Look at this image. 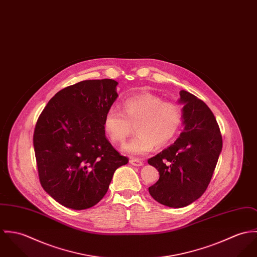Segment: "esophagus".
<instances>
[{"mask_svg":"<svg viewBox=\"0 0 257 257\" xmlns=\"http://www.w3.org/2000/svg\"><path fill=\"white\" fill-rule=\"evenodd\" d=\"M130 164L132 166H134V167H142L143 165H144L143 161H141L140 159H131L130 160Z\"/></svg>","mask_w":257,"mask_h":257,"instance_id":"34e87169","label":"esophagus"}]
</instances>
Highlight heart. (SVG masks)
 Returning <instances> with one entry per match:
<instances>
[{
    "label": "heart",
    "mask_w": 257,
    "mask_h": 257,
    "mask_svg": "<svg viewBox=\"0 0 257 257\" xmlns=\"http://www.w3.org/2000/svg\"><path fill=\"white\" fill-rule=\"evenodd\" d=\"M183 117V108L178 102L145 92L126 98L122 102V112L109 108L102 125L107 137L115 144L124 142L136 126L138 135L122 150L129 155L141 156L153 151L156 145L164 147L171 142L182 125Z\"/></svg>",
    "instance_id": "obj_1"
}]
</instances>
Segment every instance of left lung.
Listing matches in <instances>:
<instances>
[{"instance_id":"obj_1","label":"left lung","mask_w":257,"mask_h":257,"mask_svg":"<svg viewBox=\"0 0 257 257\" xmlns=\"http://www.w3.org/2000/svg\"><path fill=\"white\" fill-rule=\"evenodd\" d=\"M179 94V102L184 103V129L174 144L148 160L160 172L149 192L171 208L185 207L202 196L223 147L219 125L207 104L186 90Z\"/></svg>"}]
</instances>
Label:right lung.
<instances>
[{
	"mask_svg": "<svg viewBox=\"0 0 257 257\" xmlns=\"http://www.w3.org/2000/svg\"><path fill=\"white\" fill-rule=\"evenodd\" d=\"M111 79L67 86L39 115L33 146L39 181L61 205L84 210L108 190L114 171L128 163L105 137L103 118L118 94Z\"/></svg>",
	"mask_w": 257,
	"mask_h": 257,
	"instance_id": "right-lung-1",
	"label": "right lung"
}]
</instances>
